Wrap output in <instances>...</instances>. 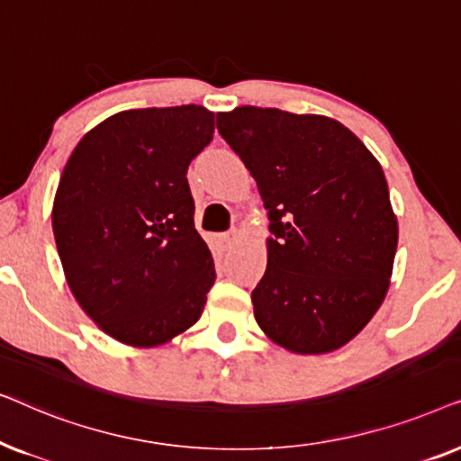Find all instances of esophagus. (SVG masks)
Returning a JSON list of instances; mask_svg holds the SVG:
<instances>
[{
	"mask_svg": "<svg viewBox=\"0 0 461 461\" xmlns=\"http://www.w3.org/2000/svg\"><path fill=\"white\" fill-rule=\"evenodd\" d=\"M235 241H237V232H224V235H222L224 245H232Z\"/></svg>",
	"mask_w": 461,
	"mask_h": 461,
	"instance_id": "34e87169",
	"label": "esophagus"
}]
</instances>
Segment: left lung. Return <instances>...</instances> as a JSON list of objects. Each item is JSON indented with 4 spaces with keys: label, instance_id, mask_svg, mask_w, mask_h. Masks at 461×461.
Listing matches in <instances>:
<instances>
[{
    "label": "left lung",
    "instance_id": "1",
    "mask_svg": "<svg viewBox=\"0 0 461 461\" xmlns=\"http://www.w3.org/2000/svg\"><path fill=\"white\" fill-rule=\"evenodd\" d=\"M218 131L268 210L267 273L251 292L260 330L295 355L348 344L382 306L399 224L380 161L331 117L237 106Z\"/></svg>",
    "mask_w": 461,
    "mask_h": 461
}]
</instances>
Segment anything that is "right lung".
<instances>
[{"instance_id": "right-lung-1", "label": "right lung", "mask_w": 461, "mask_h": 461, "mask_svg": "<svg viewBox=\"0 0 461 461\" xmlns=\"http://www.w3.org/2000/svg\"><path fill=\"white\" fill-rule=\"evenodd\" d=\"M212 138L205 106L122 111L87 131L62 169L52 229L67 283L122 344H166L203 312L216 270L186 169Z\"/></svg>"}]
</instances>
